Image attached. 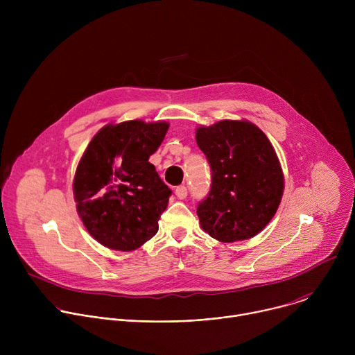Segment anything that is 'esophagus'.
<instances>
[{
	"label": "esophagus",
	"instance_id": "34e87169",
	"mask_svg": "<svg viewBox=\"0 0 355 355\" xmlns=\"http://www.w3.org/2000/svg\"><path fill=\"white\" fill-rule=\"evenodd\" d=\"M175 195H177V198H178V199H185V198H187V195H188V189H187V187H185V185H180V187H177V189H175Z\"/></svg>",
	"mask_w": 355,
	"mask_h": 355
}]
</instances>
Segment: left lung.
I'll list each match as a JSON object with an SVG mask.
<instances>
[{
    "mask_svg": "<svg viewBox=\"0 0 355 355\" xmlns=\"http://www.w3.org/2000/svg\"><path fill=\"white\" fill-rule=\"evenodd\" d=\"M196 143L212 171L208 196L196 214L211 237L233 243L260 233L284 193V174L264 132L248 121H220L196 129Z\"/></svg>",
    "mask_w": 355,
    "mask_h": 355,
    "instance_id": "left-lung-1",
    "label": "left lung"
}]
</instances>
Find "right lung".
<instances>
[{"mask_svg": "<svg viewBox=\"0 0 355 355\" xmlns=\"http://www.w3.org/2000/svg\"><path fill=\"white\" fill-rule=\"evenodd\" d=\"M167 122L107 125L87 146L73 192L88 233L111 250L139 248L159 230L171 189L148 157L168 130Z\"/></svg>", "mask_w": 355, "mask_h": 355, "instance_id": "add662e5", "label": "right lung"}]
</instances>
